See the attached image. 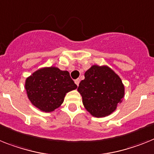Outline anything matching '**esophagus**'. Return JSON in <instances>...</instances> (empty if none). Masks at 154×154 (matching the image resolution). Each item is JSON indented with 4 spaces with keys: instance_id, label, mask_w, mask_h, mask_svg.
<instances>
[{
    "instance_id": "34e87169",
    "label": "esophagus",
    "mask_w": 154,
    "mask_h": 154,
    "mask_svg": "<svg viewBox=\"0 0 154 154\" xmlns=\"http://www.w3.org/2000/svg\"><path fill=\"white\" fill-rule=\"evenodd\" d=\"M75 84H76L77 86L79 85V84H80V79H79V78H77V79L75 80Z\"/></svg>"
}]
</instances>
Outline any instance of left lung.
Listing matches in <instances>:
<instances>
[{"label":"left lung","instance_id":"left-lung-1","mask_svg":"<svg viewBox=\"0 0 154 154\" xmlns=\"http://www.w3.org/2000/svg\"><path fill=\"white\" fill-rule=\"evenodd\" d=\"M77 91L85 109L95 117L111 114L125 96L121 78L107 66L94 65L88 69Z\"/></svg>","mask_w":154,"mask_h":154}]
</instances>
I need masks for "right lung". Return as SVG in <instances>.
<instances>
[{
  "label": "right lung",
  "mask_w": 154,
  "mask_h": 154,
  "mask_svg": "<svg viewBox=\"0 0 154 154\" xmlns=\"http://www.w3.org/2000/svg\"><path fill=\"white\" fill-rule=\"evenodd\" d=\"M77 88L68 71L57 67H45L26 80L25 88L29 101L44 112H51L62 105L67 92Z\"/></svg>",
  "instance_id": "add662e5"
}]
</instances>
